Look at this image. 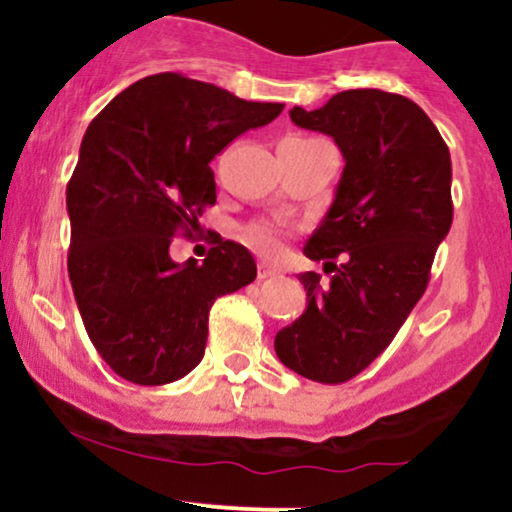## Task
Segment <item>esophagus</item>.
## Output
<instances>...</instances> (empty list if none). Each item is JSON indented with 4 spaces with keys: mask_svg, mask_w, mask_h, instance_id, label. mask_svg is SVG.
Segmentation results:
<instances>
[{
    "mask_svg": "<svg viewBox=\"0 0 512 512\" xmlns=\"http://www.w3.org/2000/svg\"><path fill=\"white\" fill-rule=\"evenodd\" d=\"M279 272H281V269L276 267V264L267 262V260L260 262V279H272V276H276Z\"/></svg>",
    "mask_w": 512,
    "mask_h": 512,
    "instance_id": "esophagus-1",
    "label": "esophagus"
}]
</instances>
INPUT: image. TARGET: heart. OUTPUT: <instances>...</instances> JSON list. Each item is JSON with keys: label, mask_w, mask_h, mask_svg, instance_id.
<instances>
[{"label": "heart", "mask_w": 512, "mask_h": 512, "mask_svg": "<svg viewBox=\"0 0 512 512\" xmlns=\"http://www.w3.org/2000/svg\"><path fill=\"white\" fill-rule=\"evenodd\" d=\"M245 240H248L255 250L267 252V255H276V252L281 250V243H284V231L269 221H257L245 228Z\"/></svg>", "instance_id": "1"}]
</instances>
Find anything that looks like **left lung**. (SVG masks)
Here are the masks:
<instances>
[{"label": "left lung", "instance_id": "obj_1", "mask_svg": "<svg viewBox=\"0 0 512 512\" xmlns=\"http://www.w3.org/2000/svg\"><path fill=\"white\" fill-rule=\"evenodd\" d=\"M291 120L330 134L346 163L303 250L334 274L330 284L298 274L308 308L274 349L303 378L339 385L383 354L424 296L452 223L450 151L419 105L378 88L342 91L317 110L296 105Z\"/></svg>", "mask_w": 512, "mask_h": 512}]
</instances>
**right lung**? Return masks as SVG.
<instances>
[{
  "mask_svg": "<svg viewBox=\"0 0 512 512\" xmlns=\"http://www.w3.org/2000/svg\"><path fill=\"white\" fill-rule=\"evenodd\" d=\"M281 110L163 72L117 93L88 125L67 185V269L88 339L120 378L166 385L190 373L211 305L255 281V260L233 240H211L202 264H175L168 248L216 204L214 156Z\"/></svg>",
  "mask_w": 512,
  "mask_h": 512,
  "instance_id": "right-lung-1",
  "label": "right lung"
}]
</instances>
